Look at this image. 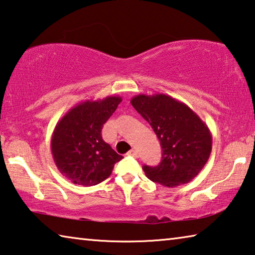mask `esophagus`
Wrapping results in <instances>:
<instances>
[{
    "instance_id": "obj_1",
    "label": "esophagus",
    "mask_w": 255,
    "mask_h": 255,
    "mask_svg": "<svg viewBox=\"0 0 255 255\" xmlns=\"http://www.w3.org/2000/svg\"><path fill=\"white\" fill-rule=\"evenodd\" d=\"M128 155H130L132 157H138V152L136 149H131L128 152Z\"/></svg>"
}]
</instances>
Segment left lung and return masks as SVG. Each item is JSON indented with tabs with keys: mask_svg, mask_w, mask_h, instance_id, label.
<instances>
[{
	"mask_svg": "<svg viewBox=\"0 0 255 255\" xmlns=\"http://www.w3.org/2000/svg\"><path fill=\"white\" fill-rule=\"evenodd\" d=\"M130 103L152 126L163 149L157 166H143L146 176L169 188L197 176L208 161L213 144L209 128L199 116L185 103L163 93L138 94Z\"/></svg>",
	"mask_w": 255,
	"mask_h": 255,
	"instance_id": "1",
	"label": "left lung"
}]
</instances>
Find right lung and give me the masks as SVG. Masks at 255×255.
<instances>
[{"label": "right lung", "mask_w": 255, "mask_h": 255, "mask_svg": "<svg viewBox=\"0 0 255 255\" xmlns=\"http://www.w3.org/2000/svg\"><path fill=\"white\" fill-rule=\"evenodd\" d=\"M122 97L85 100L66 112L54 129L51 154L60 173L73 183L91 187L108 179L123 158L102 139L101 130Z\"/></svg>", "instance_id": "1"}]
</instances>
